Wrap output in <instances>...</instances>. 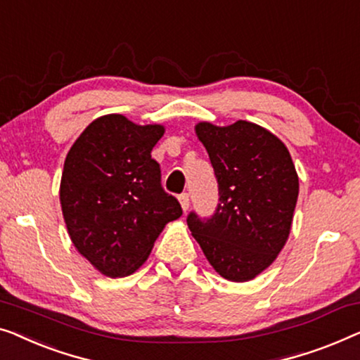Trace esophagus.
I'll use <instances>...</instances> for the list:
<instances>
[{
  "label": "esophagus",
  "mask_w": 360,
  "mask_h": 360,
  "mask_svg": "<svg viewBox=\"0 0 360 360\" xmlns=\"http://www.w3.org/2000/svg\"><path fill=\"white\" fill-rule=\"evenodd\" d=\"M179 201L181 205V210H184L185 212L188 211V207H190V195H188V193H181V195L179 196Z\"/></svg>",
  "instance_id": "esophagus-1"
}]
</instances>
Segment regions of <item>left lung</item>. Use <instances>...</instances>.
<instances>
[{"mask_svg": "<svg viewBox=\"0 0 360 360\" xmlns=\"http://www.w3.org/2000/svg\"><path fill=\"white\" fill-rule=\"evenodd\" d=\"M219 188L211 217L191 211L186 222L222 278L250 281L274 262L290 232L299 176L281 139L258 124L198 123Z\"/></svg>", "mask_w": 360, "mask_h": 360, "instance_id": "1", "label": "left lung"}]
</instances>
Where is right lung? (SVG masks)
Segmentation results:
<instances>
[{
    "mask_svg": "<svg viewBox=\"0 0 360 360\" xmlns=\"http://www.w3.org/2000/svg\"><path fill=\"white\" fill-rule=\"evenodd\" d=\"M162 134L160 124L139 127L112 113L94 120L66 155L60 201L68 232L108 278L134 273L165 224L184 212L150 158Z\"/></svg>",
    "mask_w": 360,
    "mask_h": 360,
    "instance_id": "1",
    "label": "right lung"
}]
</instances>
